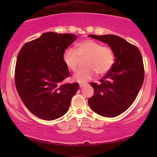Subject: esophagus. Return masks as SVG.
I'll return each mask as SVG.
<instances>
[{
  "label": "esophagus",
  "mask_w": 157,
  "mask_h": 157,
  "mask_svg": "<svg viewBox=\"0 0 157 157\" xmlns=\"http://www.w3.org/2000/svg\"><path fill=\"white\" fill-rule=\"evenodd\" d=\"M84 86H86V84H80V89L83 88Z\"/></svg>",
  "instance_id": "1"
}]
</instances>
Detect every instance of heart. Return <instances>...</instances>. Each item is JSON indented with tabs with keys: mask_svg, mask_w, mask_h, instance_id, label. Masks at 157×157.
Listing matches in <instances>:
<instances>
[{
	"mask_svg": "<svg viewBox=\"0 0 157 157\" xmlns=\"http://www.w3.org/2000/svg\"><path fill=\"white\" fill-rule=\"evenodd\" d=\"M86 67L81 69L74 77V80L84 83L94 77L105 75L112 68L114 63V54L110 46H102L100 43L86 40L76 44V50L66 48L63 52V59L66 66L75 72L78 70L80 59H84Z\"/></svg>",
	"mask_w": 157,
	"mask_h": 157,
	"instance_id": "1",
	"label": "heart"
}]
</instances>
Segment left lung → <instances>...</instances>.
<instances>
[{
    "mask_svg": "<svg viewBox=\"0 0 157 157\" xmlns=\"http://www.w3.org/2000/svg\"><path fill=\"white\" fill-rule=\"evenodd\" d=\"M89 36L109 45L116 60L100 83L90 84L94 93L88 102L95 113L114 117L132 105L141 89L145 76L142 55L136 46L119 36Z\"/></svg>",
    "mask_w": 157,
    "mask_h": 157,
    "instance_id": "1",
    "label": "left lung"
}]
</instances>
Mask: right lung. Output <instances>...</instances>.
<instances>
[{
  "mask_svg": "<svg viewBox=\"0 0 157 157\" xmlns=\"http://www.w3.org/2000/svg\"><path fill=\"white\" fill-rule=\"evenodd\" d=\"M76 39L73 34L48 32L20 50L15 71L16 89L30 112L42 120L63 116L79 89L77 82L63 83L70 76L63 52Z\"/></svg>",
  "mask_w": 157,
  "mask_h": 157,
  "instance_id": "1",
  "label": "right lung"
}]
</instances>
